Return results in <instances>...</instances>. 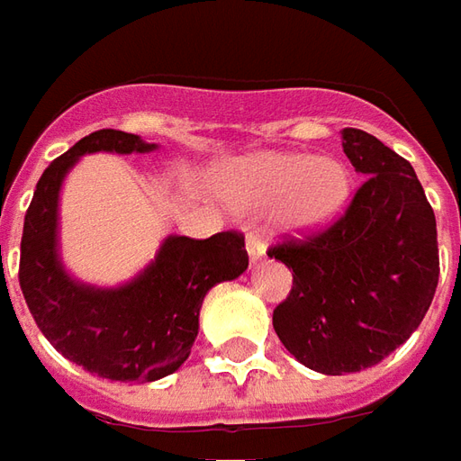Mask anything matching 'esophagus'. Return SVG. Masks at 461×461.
<instances>
[{
  "label": "esophagus",
  "mask_w": 461,
  "mask_h": 461,
  "mask_svg": "<svg viewBox=\"0 0 461 461\" xmlns=\"http://www.w3.org/2000/svg\"><path fill=\"white\" fill-rule=\"evenodd\" d=\"M246 248H248V256H250V263H253V266H256V263H260V260L266 258V246L260 243V238H258L256 233H248Z\"/></svg>",
  "instance_id": "obj_1"
}]
</instances>
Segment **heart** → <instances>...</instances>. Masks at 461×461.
Returning <instances> with one entry per match:
<instances>
[{
  "label": "heart",
  "instance_id": "obj_1",
  "mask_svg": "<svg viewBox=\"0 0 461 461\" xmlns=\"http://www.w3.org/2000/svg\"><path fill=\"white\" fill-rule=\"evenodd\" d=\"M218 194L240 213L273 208V225L280 233L310 236L345 208L350 168L335 156L256 153L225 163L218 171Z\"/></svg>",
  "mask_w": 461,
  "mask_h": 461
}]
</instances>
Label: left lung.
<instances>
[{"mask_svg":"<svg viewBox=\"0 0 461 461\" xmlns=\"http://www.w3.org/2000/svg\"><path fill=\"white\" fill-rule=\"evenodd\" d=\"M342 151L365 184L335 223L267 256L293 270L273 328L285 350L322 375L382 362L420 328L439 280L437 221L417 173L360 129Z\"/></svg>","mask_w":461,"mask_h":461,"instance_id":"obj_1","label":"left lung"}]
</instances>
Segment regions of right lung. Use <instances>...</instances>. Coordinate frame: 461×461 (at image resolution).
I'll return each mask as SVG.
<instances>
[{"label":"right lung","instance_id":"obj_1","mask_svg":"<svg viewBox=\"0 0 461 461\" xmlns=\"http://www.w3.org/2000/svg\"><path fill=\"white\" fill-rule=\"evenodd\" d=\"M141 136L101 129L49 163L24 215L19 285L29 312L54 350L91 375L153 382L191 355L208 290L248 267L246 240L223 230L205 240L168 236L158 256L119 288H96L68 276L59 258V194L84 153H149Z\"/></svg>","mask_w":461,"mask_h":461}]
</instances>
